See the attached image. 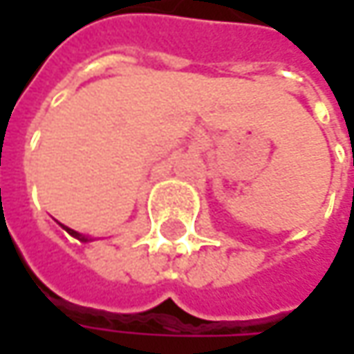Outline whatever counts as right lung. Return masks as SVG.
I'll list each match as a JSON object with an SVG mask.
<instances>
[{
	"instance_id": "right-lung-1",
	"label": "right lung",
	"mask_w": 354,
	"mask_h": 354,
	"mask_svg": "<svg viewBox=\"0 0 354 354\" xmlns=\"http://www.w3.org/2000/svg\"><path fill=\"white\" fill-rule=\"evenodd\" d=\"M59 225H61V223H59ZM61 226H62V228H64V230H66V232H68V234H71V236L78 238L80 242H90V240H92V238L84 236V234H80V232H76V230H73V228H68V226H64V225H61Z\"/></svg>"
}]
</instances>
